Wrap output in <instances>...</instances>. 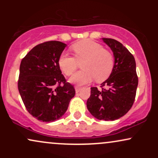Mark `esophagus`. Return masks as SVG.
<instances>
[{
  "instance_id": "esophagus-1",
  "label": "esophagus",
  "mask_w": 158,
  "mask_h": 158,
  "mask_svg": "<svg viewBox=\"0 0 158 158\" xmlns=\"http://www.w3.org/2000/svg\"><path fill=\"white\" fill-rule=\"evenodd\" d=\"M75 90H76V92L78 93V92H79L81 90V87H79V86H76L75 87Z\"/></svg>"
}]
</instances>
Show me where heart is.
<instances>
[{"label":"heart","mask_w":158,"mask_h":158,"mask_svg":"<svg viewBox=\"0 0 158 158\" xmlns=\"http://www.w3.org/2000/svg\"><path fill=\"white\" fill-rule=\"evenodd\" d=\"M74 56L61 54L58 60L59 68L66 76H70L77 70L79 62L83 70L78 71L70 79L77 85H85L93 81L97 82L106 80L111 73L114 66V56L109 50H105L102 45L90 40H84L71 46Z\"/></svg>","instance_id":"1"}]
</instances>
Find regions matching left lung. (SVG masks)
<instances>
[{
	"label": "left lung",
	"mask_w": 158,
	"mask_h": 158,
	"mask_svg": "<svg viewBox=\"0 0 158 158\" xmlns=\"http://www.w3.org/2000/svg\"><path fill=\"white\" fill-rule=\"evenodd\" d=\"M114 52L115 61L109 78L101 85L90 88L87 108L94 117L113 121L124 116L135 102L138 77L134 56L118 41L102 39Z\"/></svg>",
	"instance_id": "left-lung-1"
}]
</instances>
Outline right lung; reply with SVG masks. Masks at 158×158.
Returning <instances> with one entry per match:
<instances>
[{
	"label": "right lung",
	"mask_w": 158,
	"mask_h": 158,
	"mask_svg": "<svg viewBox=\"0 0 158 158\" xmlns=\"http://www.w3.org/2000/svg\"><path fill=\"white\" fill-rule=\"evenodd\" d=\"M66 47L50 41L36 45L21 60L18 88L25 108L42 122L60 119L76 90L67 81L58 60Z\"/></svg>",
	"instance_id": "right-lung-1"
}]
</instances>
